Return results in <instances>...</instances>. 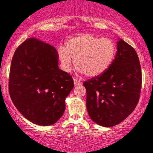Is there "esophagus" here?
I'll return each instance as SVG.
<instances>
[{"label":"esophagus","instance_id":"1","mask_svg":"<svg viewBox=\"0 0 153 153\" xmlns=\"http://www.w3.org/2000/svg\"><path fill=\"white\" fill-rule=\"evenodd\" d=\"M74 85L75 86H78V85H80L82 84V82L80 80H78V79L74 78Z\"/></svg>","mask_w":153,"mask_h":153}]
</instances>
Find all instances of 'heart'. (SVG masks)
I'll use <instances>...</instances> for the list:
<instances>
[{
  "instance_id": "1",
  "label": "heart",
  "mask_w": 153,
  "mask_h": 153,
  "mask_svg": "<svg viewBox=\"0 0 153 153\" xmlns=\"http://www.w3.org/2000/svg\"><path fill=\"white\" fill-rule=\"evenodd\" d=\"M57 53L63 70L70 72L74 64L89 77L105 72L115 58L116 47L108 38H99L89 33L67 40L65 47L59 46Z\"/></svg>"
}]
</instances>
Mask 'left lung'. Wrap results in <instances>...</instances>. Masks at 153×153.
<instances>
[{
	"label": "left lung",
	"instance_id": "1",
	"mask_svg": "<svg viewBox=\"0 0 153 153\" xmlns=\"http://www.w3.org/2000/svg\"><path fill=\"white\" fill-rule=\"evenodd\" d=\"M115 59L108 70L83 82L89 117L97 125L113 127L135 109L141 89V68L137 53L120 39Z\"/></svg>",
	"mask_w": 153,
	"mask_h": 153
}]
</instances>
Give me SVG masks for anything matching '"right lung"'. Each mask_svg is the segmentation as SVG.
Masks as SVG:
<instances>
[{
    "mask_svg": "<svg viewBox=\"0 0 153 153\" xmlns=\"http://www.w3.org/2000/svg\"><path fill=\"white\" fill-rule=\"evenodd\" d=\"M58 56L54 47L30 38L18 47L12 59L10 97L20 113L36 125L58 121L74 87L72 77L59 68Z\"/></svg>",
    "mask_w": 153,
    "mask_h": 153,
    "instance_id": "1",
    "label": "right lung"
}]
</instances>
